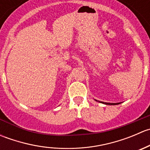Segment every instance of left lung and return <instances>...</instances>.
<instances>
[{
  "instance_id": "left-lung-1",
  "label": "left lung",
  "mask_w": 150,
  "mask_h": 150,
  "mask_svg": "<svg viewBox=\"0 0 150 150\" xmlns=\"http://www.w3.org/2000/svg\"><path fill=\"white\" fill-rule=\"evenodd\" d=\"M102 102V103L105 104H109V105H115V104H119V103H107V102Z\"/></svg>"
}]
</instances>
